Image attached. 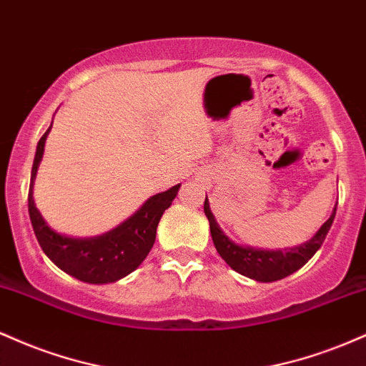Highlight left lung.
Here are the masks:
<instances>
[{
	"label": "left lung",
	"mask_w": 366,
	"mask_h": 366,
	"mask_svg": "<svg viewBox=\"0 0 366 366\" xmlns=\"http://www.w3.org/2000/svg\"><path fill=\"white\" fill-rule=\"evenodd\" d=\"M204 215L209 222V232H212L213 244H215L218 254L225 259V263L232 270L253 280H258V282H274V280H280L300 270L317 253L318 247L325 241V236L329 234L332 222L335 218V208L329 220L320 227V230L308 242L284 251L254 249V247L239 246L230 241L224 234V230L220 229V225L217 224L215 217L209 209L208 197L204 199Z\"/></svg>",
	"instance_id": "1"
}]
</instances>
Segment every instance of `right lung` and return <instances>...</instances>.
I'll use <instances>...</instances> for the list:
<instances>
[{"mask_svg":"<svg viewBox=\"0 0 366 366\" xmlns=\"http://www.w3.org/2000/svg\"><path fill=\"white\" fill-rule=\"evenodd\" d=\"M49 129L37 142L31 187H29V217H31L37 242L58 268L75 279L89 284L115 282L136 270L144 262L157 239L159 218L177 196L180 184L149 197L129 220L108 234L91 239L60 236L49 229L44 218L41 217L39 209L36 208L34 197H32V184H34L37 167L43 158L44 142Z\"/></svg>","mask_w":366,"mask_h":366,"instance_id":"obj_1","label":"right lung"}]
</instances>
